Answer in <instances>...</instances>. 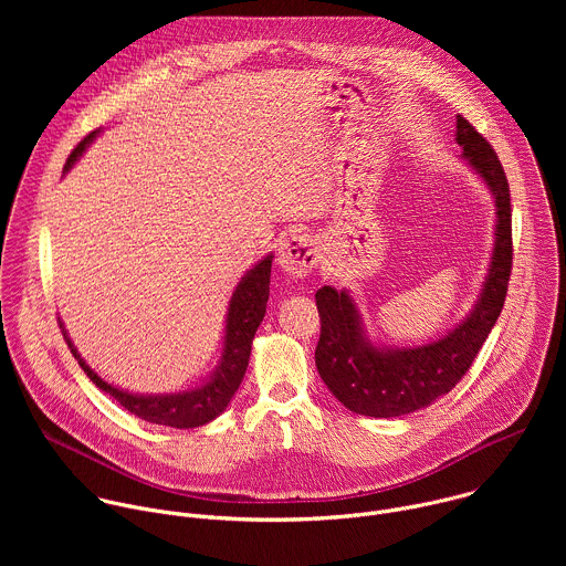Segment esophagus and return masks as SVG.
<instances>
[{"label": "esophagus", "instance_id": "1", "mask_svg": "<svg viewBox=\"0 0 566 566\" xmlns=\"http://www.w3.org/2000/svg\"><path fill=\"white\" fill-rule=\"evenodd\" d=\"M280 266L293 277H306L319 262L317 241L311 234H289L280 247Z\"/></svg>", "mask_w": 566, "mask_h": 566}]
</instances>
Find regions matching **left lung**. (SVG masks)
Wrapping results in <instances>:
<instances>
[{
	"label": "left lung",
	"instance_id": "1",
	"mask_svg": "<svg viewBox=\"0 0 566 566\" xmlns=\"http://www.w3.org/2000/svg\"><path fill=\"white\" fill-rule=\"evenodd\" d=\"M457 143L497 201V241L481 297L452 334L415 349H376L360 334V319L347 291L322 286L315 293L319 340L315 367L332 394L356 415L389 419L421 410L448 394L470 369L502 313L513 271V210L509 179L493 145L461 114Z\"/></svg>",
	"mask_w": 566,
	"mask_h": 566
}]
</instances>
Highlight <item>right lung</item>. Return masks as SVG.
Instances as JSON below:
<instances>
[{
    "label": "right lung",
    "instance_id": "obj_1",
    "mask_svg": "<svg viewBox=\"0 0 566 566\" xmlns=\"http://www.w3.org/2000/svg\"><path fill=\"white\" fill-rule=\"evenodd\" d=\"M94 136H96V132H90L83 140L73 147V151L66 158L64 170L71 168L75 156L83 154L85 145ZM269 286H271V258L262 260L244 280L239 282L237 291L232 293L228 319H226V347H223L221 367L217 369L212 380H208L199 389L168 394V396H136V394L120 391V389L107 385L105 380H101L85 365V360L75 354L69 338H66V343L71 347V354L77 358L80 367L85 369V374L103 391H107L114 400H118L120 406L127 412H132L134 417L149 421V423H158V426H170V428H199L226 410L241 378H244V374H247L249 358H251V345H253L260 322L266 313Z\"/></svg>",
    "mask_w": 566,
    "mask_h": 566
}]
</instances>
